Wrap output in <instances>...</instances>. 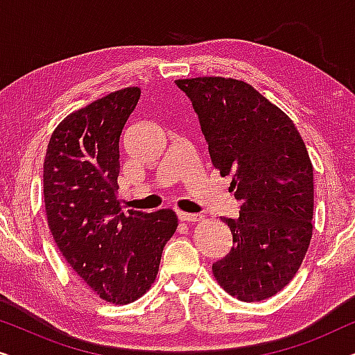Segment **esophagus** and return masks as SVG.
Masks as SVG:
<instances>
[{"label": "esophagus", "instance_id": "obj_1", "mask_svg": "<svg viewBox=\"0 0 355 355\" xmlns=\"http://www.w3.org/2000/svg\"><path fill=\"white\" fill-rule=\"evenodd\" d=\"M178 218L184 223H196L202 220V215L198 213H186V211H178Z\"/></svg>", "mask_w": 355, "mask_h": 355}]
</instances>
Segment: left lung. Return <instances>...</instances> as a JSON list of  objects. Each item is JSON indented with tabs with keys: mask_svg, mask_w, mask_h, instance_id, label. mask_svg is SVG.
<instances>
[{
	"mask_svg": "<svg viewBox=\"0 0 355 355\" xmlns=\"http://www.w3.org/2000/svg\"><path fill=\"white\" fill-rule=\"evenodd\" d=\"M191 100L211 164L231 176L241 202L230 226V254L213 263L223 289L244 302L279 293L297 273L313 218V168L293 121L242 80L196 77L174 82Z\"/></svg>",
	"mask_w": 355,
	"mask_h": 355,
	"instance_id": "1",
	"label": "left lung"
}]
</instances>
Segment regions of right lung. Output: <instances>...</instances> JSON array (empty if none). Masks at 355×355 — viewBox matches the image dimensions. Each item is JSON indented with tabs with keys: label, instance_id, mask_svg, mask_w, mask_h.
Returning a JSON list of instances; mask_svg holds the SVG:
<instances>
[{
	"label": "right lung",
	"instance_id": "1",
	"mask_svg": "<svg viewBox=\"0 0 355 355\" xmlns=\"http://www.w3.org/2000/svg\"><path fill=\"white\" fill-rule=\"evenodd\" d=\"M139 87L113 92L62 119L43 163L48 226L71 268L106 302L129 304L157 278L178 227L173 210L119 207V137Z\"/></svg>",
	"mask_w": 355,
	"mask_h": 355
}]
</instances>
